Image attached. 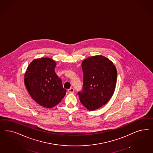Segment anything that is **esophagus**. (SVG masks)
<instances>
[{
	"instance_id": "obj_1",
	"label": "esophagus",
	"mask_w": 153,
	"mask_h": 153,
	"mask_svg": "<svg viewBox=\"0 0 153 153\" xmlns=\"http://www.w3.org/2000/svg\"><path fill=\"white\" fill-rule=\"evenodd\" d=\"M68 93H74V88H70V89L68 90Z\"/></svg>"
}]
</instances>
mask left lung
I'll list each match as a JSON object with an SVG mask.
<instances>
[{"label": "left lung", "mask_w": 153, "mask_h": 153, "mask_svg": "<svg viewBox=\"0 0 153 153\" xmlns=\"http://www.w3.org/2000/svg\"><path fill=\"white\" fill-rule=\"evenodd\" d=\"M83 88L78 92L79 100L89 111L107 104L114 91L117 70L111 60L102 56H93L82 63Z\"/></svg>", "instance_id": "obj_1"}]
</instances>
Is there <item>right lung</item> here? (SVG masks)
<instances>
[{
  "mask_svg": "<svg viewBox=\"0 0 153 153\" xmlns=\"http://www.w3.org/2000/svg\"><path fill=\"white\" fill-rule=\"evenodd\" d=\"M56 63L49 58L32 61L25 74V84L33 99L45 108L55 107L66 94L61 79L54 71Z\"/></svg>",
  "mask_w": 153,
  "mask_h": 153,
  "instance_id": "obj_1",
  "label": "right lung"
}]
</instances>
